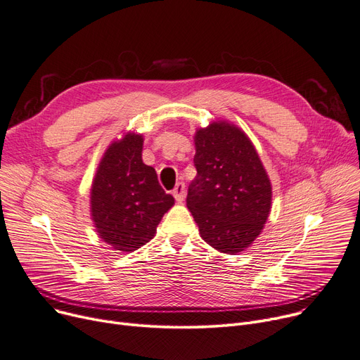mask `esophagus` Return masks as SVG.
Listing matches in <instances>:
<instances>
[{"label":"esophagus","mask_w":360,"mask_h":360,"mask_svg":"<svg viewBox=\"0 0 360 360\" xmlns=\"http://www.w3.org/2000/svg\"><path fill=\"white\" fill-rule=\"evenodd\" d=\"M172 194H174V197H175L176 201H179V202L184 201V198H185V184L178 182L176 186H175L174 191H172Z\"/></svg>","instance_id":"34e87169"}]
</instances>
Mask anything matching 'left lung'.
Masks as SVG:
<instances>
[{"label": "left lung", "instance_id": "1", "mask_svg": "<svg viewBox=\"0 0 360 360\" xmlns=\"http://www.w3.org/2000/svg\"><path fill=\"white\" fill-rule=\"evenodd\" d=\"M194 141L197 176L188 188L186 207L211 248L243 252L269 217V176L248 134L229 122L198 129Z\"/></svg>", "mask_w": 360, "mask_h": 360}]
</instances>
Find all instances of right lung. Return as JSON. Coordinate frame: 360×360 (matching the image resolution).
I'll list each match as a JSON object with an SVG mask.
<instances>
[{
    "label": "right lung",
    "mask_w": 360,
    "mask_h": 360,
    "mask_svg": "<svg viewBox=\"0 0 360 360\" xmlns=\"http://www.w3.org/2000/svg\"><path fill=\"white\" fill-rule=\"evenodd\" d=\"M143 136L129 131L105 150L91 186V219L112 249L133 252L150 242L163 214L175 204L141 160Z\"/></svg>",
    "instance_id": "obj_1"
}]
</instances>
